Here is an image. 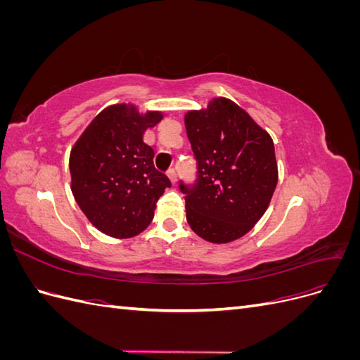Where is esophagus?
<instances>
[{"mask_svg":"<svg viewBox=\"0 0 360 360\" xmlns=\"http://www.w3.org/2000/svg\"><path fill=\"white\" fill-rule=\"evenodd\" d=\"M167 176H168V179L171 180V183H172V184H176V181H177V174H176V171H174V169H169V171L167 172Z\"/></svg>","mask_w":360,"mask_h":360,"instance_id":"1","label":"esophagus"}]
</instances>
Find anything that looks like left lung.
<instances>
[{
	"instance_id": "obj_1",
	"label": "left lung",
	"mask_w": 360,
	"mask_h": 360,
	"mask_svg": "<svg viewBox=\"0 0 360 360\" xmlns=\"http://www.w3.org/2000/svg\"><path fill=\"white\" fill-rule=\"evenodd\" d=\"M184 126L198 163L186 193V219L193 233L212 243L243 237L261 219L278 183L275 146L240 106L216 97L205 110L188 111Z\"/></svg>"
}]
</instances>
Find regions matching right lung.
<instances>
[{"label": "right lung", "instance_id": "1", "mask_svg": "<svg viewBox=\"0 0 360 360\" xmlns=\"http://www.w3.org/2000/svg\"><path fill=\"white\" fill-rule=\"evenodd\" d=\"M163 118L132 103L105 108L76 141L69 159L72 193L97 230L115 238L143 233L171 181L155 168L143 136Z\"/></svg>", "mask_w": 360, "mask_h": 360}]
</instances>
